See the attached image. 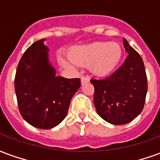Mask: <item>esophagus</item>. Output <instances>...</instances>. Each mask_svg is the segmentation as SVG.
I'll list each match as a JSON object with an SVG mask.
<instances>
[{
  "instance_id": "34e87169",
  "label": "esophagus",
  "mask_w": 160,
  "mask_h": 160,
  "mask_svg": "<svg viewBox=\"0 0 160 160\" xmlns=\"http://www.w3.org/2000/svg\"><path fill=\"white\" fill-rule=\"evenodd\" d=\"M89 79H88V77H85V76H82L81 77V82H82V83L83 84L84 82H88Z\"/></svg>"
}]
</instances>
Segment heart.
Here are the masks:
<instances>
[{"label": "heart", "mask_w": 160, "mask_h": 160, "mask_svg": "<svg viewBox=\"0 0 160 160\" xmlns=\"http://www.w3.org/2000/svg\"><path fill=\"white\" fill-rule=\"evenodd\" d=\"M122 55L118 44L110 42H97L77 48L71 59L79 66L93 65V70L99 75H106L118 66ZM64 65L68 63L64 61Z\"/></svg>", "instance_id": "obj_1"}]
</instances>
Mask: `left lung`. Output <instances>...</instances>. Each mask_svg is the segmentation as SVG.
I'll return each instance as SVG.
<instances>
[{
    "label": "left lung",
    "mask_w": 160,
    "mask_h": 160,
    "mask_svg": "<svg viewBox=\"0 0 160 160\" xmlns=\"http://www.w3.org/2000/svg\"><path fill=\"white\" fill-rule=\"evenodd\" d=\"M123 46L129 55L123 65L107 78L90 80L94 87V103L97 113L116 125L129 123L142 112L148 92L142 57L124 38Z\"/></svg>",
    "instance_id": "left-lung-1"
}]
</instances>
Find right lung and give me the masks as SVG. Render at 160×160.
Returning a JSON list of instances; mask_svg holds the SVG:
<instances>
[{"instance_id": "1", "label": "right lung", "mask_w": 160, "mask_h": 160, "mask_svg": "<svg viewBox=\"0 0 160 160\" xmlns=\"http://www.w3.org/2000/svg\"><path fill=\"white\" fill-rule=\"evenodd\" d=\"M43 41L31 44L21 57L14 86L23 118L36 128L48 129L66 118L81 81L55 76V70L48 61V48Z\"/></svg>"}]
</instances>
